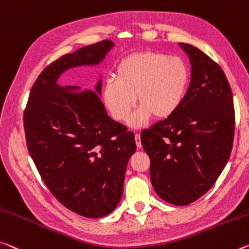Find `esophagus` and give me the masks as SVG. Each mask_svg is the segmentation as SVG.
I'll return each instance as SVG.
<instances>
[{"mask_svg": "<svg viewBox=\"0 0 249 249\" xmlns=\"http://www.w3.org/2000/svg\"><path fill=\"white\" fill-rule=\"evenodd\" d=\"M135 142H136L137 148H141L142 147V142H141V135L139 133L135 134Z\"/></svg>", "mask_w": 249, "mask_h": 249, "instance_id": "1", "label": "esophagus"}]
</instances>
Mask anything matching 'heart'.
I'll use <instances>...</instances> for the list:
<instances>
[{
  "label": "heart",
  "mask_w": 249,
  "mask_h": 249,
  "mask_svg": "<svg viewBox=\"0 0 249 249\" xmlns=\"http://www.w3.org/2000/svg\"><path fill=\"white\" fill-rule=\"evenodd\" d=\"M189 82L191 71L181 57L152 51L133 53L118 63L115 80L106 82L104 104L116 121L126 122L137 100L140 108L129 124L141 127L151 116H172L183 103Z\"/></svg>",
  "instance_id": "b5f03b06"
}]
</instances>
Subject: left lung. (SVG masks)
Wrapping results in <instances>:
<instances>
[{
    "mask_svg": "<svg viewBox=\"0 0 249 249\" xmlns=\"http://www.w3.org/2000/svg\"><path fill=\"white\" fill-rule=\"evenodd\" d=\"M192 65L179 108L141 134L156 194L185 206L211 189L230 159L235 131L231 89L220 66L197 47L179 43Z\"/></svg>",
    "mask_w": 249,
    "mask_h": 249,
    "instance_id": "8db88e82",
    "label": "left lung"
}]
</instances>
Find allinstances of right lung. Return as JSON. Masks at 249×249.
I'll return each instance as SVG.
<instances>
[{
  "instance_id": "1",
  "label": "right lung",
  "mask_w": 249,
  "mask_h": 249,
  "mask_svg": "<svg viewBox=\"0 0 249 249\" xmlns=\"http://www.w3.org/2000/svg\"><path fill=\"white\" fill-rule=\"evenodd\" d=\"M113 46L105 39L46 66L23 116L27 148L43 181L62 205L88 218L107 215L120 203L135 137L107 115L101 80L96 92L56 82L66 70L100 64Z\"/></svg>"
}]
</instances>
